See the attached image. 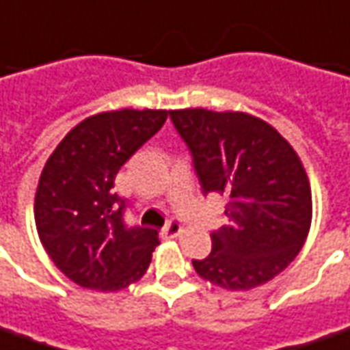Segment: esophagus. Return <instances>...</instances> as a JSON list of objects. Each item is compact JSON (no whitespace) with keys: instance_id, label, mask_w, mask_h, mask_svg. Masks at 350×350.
<instances>
[{"instance_id":"esophagus-1","label":"esophagus","mask_w":350,"mask_h":350,"mask_svg":"<svg viewBox=\"0 0 350 350\" xmlns=\"http://www.w3.org/2000/svg\"><path fill=\"white\" fill-rule=\"evenodd\" d=\"M180 232H183V226H180L179 221L171 219L170 223H167V225L161 228L160 234H161V238H163V240H171V238H177Z\"/></svg>"}]
</instances>
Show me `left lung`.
I'll return each mask as SVG.
<instances>
[{
  "instance_id": "obj_1",
  "label": "left lung",
  "mask_w": 350,
  "mask_h": 350,
  "mask_svg": "<svg viewBox=\"0 0 350 350\" xmlns=\"http://www.w3.org/2000/svg\"><path fill=\"white\" fill-rule=\"evenodd\" d=\"M204 194L228 198L211 253L192 265L223 290L247 291L278 276L305 244L312 194L297 152L272 125L245 112L170 110Z\"/></svg>"
}]
</instances>
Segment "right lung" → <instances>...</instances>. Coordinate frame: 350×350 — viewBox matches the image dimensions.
Listing matches in <instances>:
<instances>
[{
	"label": "right lung",
	"mask_w": 350,
	"mask_h": 350,
	"mask_svg": "<svg viewBox=\"0 0 350 350\" xmlns=\"http://www.w3.org/2000/svg\"><path fill=\"white\" fill-rule=\"evenodd\" d=\"M167 110L89 116L53 150L36 190V228L51 261L81 288L120 291L148 269L158 230L125 226L120 167L167 120Z\"/></svg>",
	"instance_id": "1"
}]
</instances>
